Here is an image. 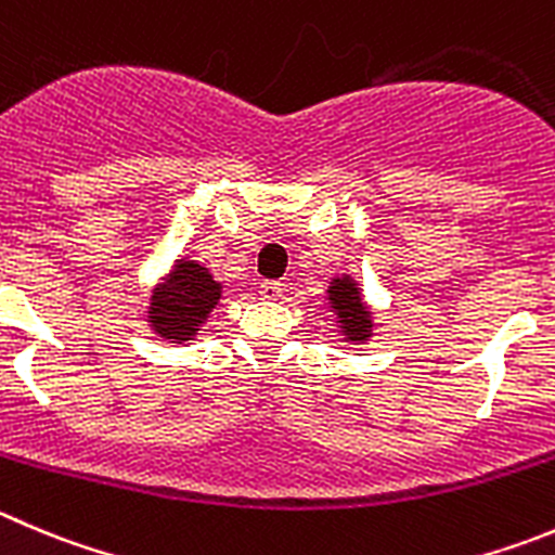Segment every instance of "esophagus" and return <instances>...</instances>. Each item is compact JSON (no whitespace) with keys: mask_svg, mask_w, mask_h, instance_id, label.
<instances>
[{"mask_svg":"<svg viewBox=\"0 0 555 555\" xmlns=\"http://www.w3.org/2000/svg\"><path fill=\"white\" fill-rule=\"evenodd\" d=\"M260 295L266 301H279L282 298V284L279 282H262L260 284Z\"/></svg>","mask_w":555,"mask_h":555,"instance_id":"34e87169","label":"esophagus"}]
</instances>
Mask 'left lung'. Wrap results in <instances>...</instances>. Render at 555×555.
<instances>
[{"label":"left lung","mask_w":555,"mask_h":555,"mask_svg":"<svg viewBox=\"0 0 555 555\" xmlns=\"http://www.w3.org/2000/svg\"><path fill=\"white\" fill-rule=\"evenodd\" d=\"M325 304L334 318L336 331H339V341L345 345H366L375 336V312L366 304L364 293H361L359 279L350 271L336 273L325 289Z\"/></svg>","instance_id":"1"}]
</instances>
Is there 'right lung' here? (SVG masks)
Instances as JSON below:
<instances>
[{
	"label": "right lung",
	"mask_w": 555,
	"mask_h": 555,
	"mask_svg": "<svg viewBox=\"0 0 555 555\" xmlns=\"http://www.w3.org/2000/svg\"><path fill=\"white\" fill-rule=\"evenodd\" d=\"M224 284L202 262L191 260V254L178 257L169 271L150 289L144 323L160 341L191 345L202 325L207 323L216 304L221 301Z\"/></svg>",
	"instance_id": "add662e5"
}]
</instances>
